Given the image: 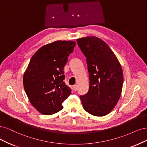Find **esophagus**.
<instances>
[{"label":"esophagus","mask_w":147,"mask_h":147,"mask_svg":"<svg viewBox=\"0 0 147 147\" xmlns=\"http://www.w3.org/2000/svg\"><path fill=\"white\" fill-rule=\"evenodd\" d=\"M73 89H74V91H77V90H78V86H76V85H75V86H73Z\"/></svg>","instance_id":"1"}]
</instances>
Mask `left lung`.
<instances>
[{"instance_id": "8db88e82", "label": "left lung", "mask_w": 147, "mask_h": 147, "mask_svg": "<svg viewBox=\"0 0 147 147\" xmlns=\"http://www.w3.org/2000/svg\"><path fill=\"white\" fill-rule=\"evenodd\" d=\"M87 60L90 87L80 98L90 114L102 117L109 113L120 98L123 74L121 65L106 42L94 36L76 40Z\"/></svg>"}]
</instances>
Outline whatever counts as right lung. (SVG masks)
I'll return each instance as SVG.
<instances>
[{
	"label": "right lung",
	"instance_id": "right-lung-1",
	"mask_svg": "<svg viewBox=\"0 0 147 147\" xmlns=\"http://www.w3.org/2000/svg\"><path fill=\"white\" fill-rule=\"evenodd\" d=\"M76 42L55 41L44 45L32 56L23 76V85L32 105L41 114L52 115L63 108L71 93L63 80V68Z\"/></svg>",
	"mask_w": 147,
	"mask_h": 147
}]
</instances>
